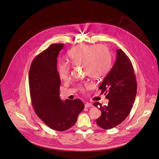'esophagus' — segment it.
Returning <instances> with one entry per match:
<instances>
[{"mask_svg": "<svg viewBox=\"0 0 159 159\" xmlns=\"http://www.w3.org/2000/svg\"><path fill=\"white\" fill-rule=\"evenodd\" d=\"M93 104H91V103H89V102H87V103H85V107H93Z\"/></svg>", "mask_w": 159, "mask_h": 159, "instance_id": "obj_1", "label": "esophagus"}]
</instances>
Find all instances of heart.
Returning a JSON list of instances; mask_svg holds the SVG:
<instances>
[{"instance_id":"heart-1","label":"heart","mask_w":159,"mask_h":159,"mask_svg":"<svg viewBox=\"0 0 159 159\" xmlns=\"http://www.w3.org/2000/svg\"><path fill=\"white\" fill-rule=\"evenodd\" d=\"M71 65L76 66H82L85 74L89 77L99 80L106 77L111 68V55L107 48L102 45L80 44L73 48L68 53ZM60 78L67 81L70 79L71 67L66 63H60L57 66ZM92 84H87V88ZM83 91L84 88L81 87Z\"/></svg>"}]
</instances>
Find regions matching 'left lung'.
I'll use <instances>...</instances> for the list:
<instances>
[{
    "instance_id": "1",
    "label": "left lung",
    "mask_w": 159,
    "mask_h": 159,
    "mask_svg": "<svg viewBox=\"0 0 159 159\" xmlns=\"http://www.w3.org/2000/svg\"><path fill=\"white\" fill-rule=\"evenodd\" d=\"M116 60L99 89L106 94L108 105L93 104L101 111L96 120L98 126L110 129L121 123L130 113L134 102L137 84L130 60L121 49L116 51Z\"/></svg>"
}]
</instances>
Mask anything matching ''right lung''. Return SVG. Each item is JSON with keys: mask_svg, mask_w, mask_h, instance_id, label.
Wrapping results in <instances>:
<instances>
[{"mask_svg": "<svg viewBox=\"0 0 159 159\" xmlns=\"http://www.w3.org/2000/svg\"><path fill=\"white\" fill-rule=\"evenodd\" d=\"M64 44H53L38 55L29 70V82L32 104L37 116L52 129L65 131L77 121L84 108L79 99L62 101L59 98L60 79L57 57Z\"/></svg>", "mask_w": 159, "mask_h": 159, "instance_id": "obj_1", "label": "right lung"}]
</instances>
